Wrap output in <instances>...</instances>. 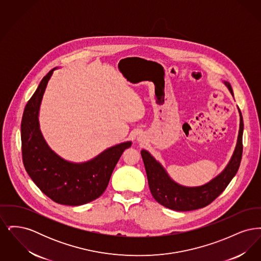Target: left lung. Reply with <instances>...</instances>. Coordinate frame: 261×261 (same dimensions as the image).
<instances>
[{
    "instance_id": "obj_1",
    "label": "left lung",
    "mask_w": 261,
    "mask_h": 261,
    "mask_svg": "<svg viewBox=\"0 0 261 261\" xmlns=\"http://www.w3.org/2000/svg\"><path fill=\"white\" fill-rule=\"evenodd\" d=\"M225 85L233 95L231 85L228 82H225ZM239 112L240 130L234 154L223 172L203 186L187 188L176 184L169 178L162 165L147 150L143 149L141 151L149 190L153 199L163 206L173 211H195L208 205L223 192L238 172L243 155L244 121L240 110Z\"/></svg>"
}]
</instances>
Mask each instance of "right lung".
I'll list each match as a JSON object with an SVG mask.
<instances>
[{
	"label": "right lung",
	"mask_w": 261,
	"mask_h": 261,
	"mask_svg": "<svg viewBox=\"0 0 261 261\" xmlns=\"http://www.w3.org/2000/svg\"><path fill=\"white\" fill-rule=\"evenodd\" d=\"M44 76L25 106L21 121V150L25 170L38 188L51 200L65 205H82L103 194L126 142L106 149L85 163H71L58 156L47 146L39 129L38 113L43 94L53 74Z\"/></svg>",
	"instance_id": "obj_1"
}]
</instances>
